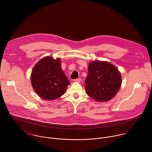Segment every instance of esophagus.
<instances>
[{"instance_id":"1","label":"esophagus","mask_w":152,"mask_h":152,"mask_svg":"<svg viewBox=\"0 0 152 152\" xmlns=\"http://www.w3.org/2000/svg\"><path fill=\"white\" fill-rule=\"evenodd\" d=\"M74 81H75V82H77V83H80L81 81V78L75 79V80H74Z\"/></svg>"}]
</instances>
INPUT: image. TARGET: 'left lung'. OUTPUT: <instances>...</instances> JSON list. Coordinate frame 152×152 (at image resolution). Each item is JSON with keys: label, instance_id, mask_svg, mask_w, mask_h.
<instances>
[{"label": "left lung", "instance_id": "1", "mask_svg": "<svg viewBox=\"0 0 152 152\" xmlns=\"http://www.w3.org/2000/svg\"><path fill=\"white\" fill-rule=\"evenodd\" d=\"M86 79L87 94L96 101L106 102L113 98L122 84L119 70L108 61H92Z\"/></svg>", "mask_w": 152, "mask_h": 152}]
</instances>
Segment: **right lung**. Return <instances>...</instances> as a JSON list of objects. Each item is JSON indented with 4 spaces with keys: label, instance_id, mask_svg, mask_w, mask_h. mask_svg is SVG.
<instances>
[{
    "label": "right lung",
    "instance_id": "add662e5",
    "mask_svg": "<svg viewBox=\"0 0 152 152\" xmlns=\"http://www.w3.org/2000/svg\"><path fill=\"white\" fill-rule=\"evenodd\" d=\"M61 60L51 57L41 59L34 66L31 83L34 91L44 100L61 96L70 83L61 67Z\"/></svg>",
    "mask_w": 152,
    "mask_h": 152
}]
</instances>
